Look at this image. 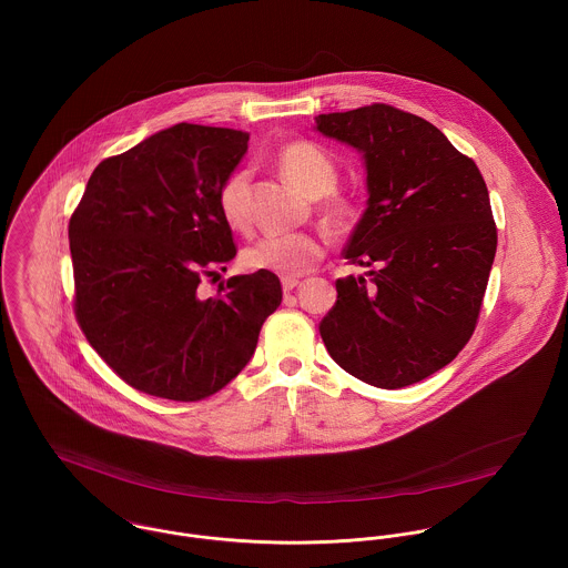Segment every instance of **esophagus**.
Returning <instances> with one entry per match:
<instances>
[{
  "instance_id": "esophagus-1",
  "label": "esophagus",
  "mask_w": 568,
  "mask_h": 568,
  "mask_svg": "<svg viewBox=\"0 0 568 568\" xmlns=\"http://www.w3.org/2000/svg\"><path fill=\"white\" fill-rule=\"evenodd\" d=\"M302 282H300V277H282V288H284V293H291L293 288H297Z\"/></svg>"
}]
</instances>
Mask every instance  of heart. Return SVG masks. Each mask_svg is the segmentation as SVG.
<instances>
[{
  "instance_id": "1",
  "label": "heart",
  "mask_w": 568,
  "mask_h": 568,
  "mask_svg": "<svg viewBox=\"0 0 568 568\" xmlns=\"http://www.w3.org/2000/svg\"><path fill=\"white\" fill-rule=\"evenodd\" d=\"M282 174L306 196L322 199L329 194L336 185V165L329 155L311 142H293L284 146L277 155ZM248 172H232L223 185L219 187L216 203L223 221L236 230L244 232L248 227ZM332 214H341L343 205L332 203ZM325 244L315 234H271L257 239L244 251V264L255 271H271L284 277H295L308 273L324 255Z\"/></svg>"
}]
</instances>
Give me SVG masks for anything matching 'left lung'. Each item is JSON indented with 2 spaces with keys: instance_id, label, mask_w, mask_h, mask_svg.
Segmentation results:
<instances>
[{
  "instance_id": "obj_1",
  "label": "left lung",
  "mask_w": 568,
  "mask_h": 568,
  "mask_svg": "<svg viewBox=\"0 0 568 568\" xmlns=\"http://www.w3.org/2000/svg\"><path fill=\"white\" fill-rule=\"evenodd\" d=\"M315 122L363 155L369 196L343 255L373 280H336L325 347L367 385L419 383L462 352L479 320L496 253L486 181L437 126L389 104Z\"/></svg>"
}]
</instances>
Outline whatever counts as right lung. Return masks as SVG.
<instances>
[{
	"label": "right lung",
	"mask_w": 568,
	"mask_h": 568,
	"mask_svg": "<svg viewBox=\"0 0 568 568\" xmlns=\"http://www.w3.org/2000/svg\"><path fill=\"white\" fill-rule=\"evenodd\" d=\"M248 133L174 124L98 163L70 219L77 320L100 358L131 387L196 403L236 378L260 327L282 304L271 271L234 275L203 297L236 255L219 187Z\"/></svg>",
	"instance_id": "obj_1"
}]
</instances>
